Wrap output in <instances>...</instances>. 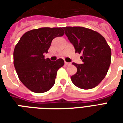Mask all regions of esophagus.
Instances as JSON below:
<instances>
[{
    "label": "esophagus",
    "instance_id": "obj_1",
    "mask_svg": "<svg viewBox=\"0 0 123 123\" xmlns=\"http://www.w3.org/2000/svg\"><path fill=\"white\" fill-rule=\"evenodd\" d=\"M64 64H66V65H70V62H64Z\"/></svg>",
    "mask_w": 123,
    "mask_h": 123
}]
</instances>
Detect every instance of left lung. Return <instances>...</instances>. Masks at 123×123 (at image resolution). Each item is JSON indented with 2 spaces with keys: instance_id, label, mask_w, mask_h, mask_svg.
Wrapping results in <instances>:
<instances>
[{
  "instance_id": "8db88e82",
  "label": "left lung",
  "mask_w": 123,
  "mask_h": 123,
  "mask_svg": "<svg viewBox=\"0 0 123 123\" xmlns=\"http://www.w3.org/2000/svg\"><path fill=\"white\" fill-rule=\"evenodd\" d=\"M65 34L74 47L76 53L82 54L83 64L73 62L77 72L71 76L78 88H95L103 80L111 64V50L100 33L84 27H65Z\"/></svg>"
}]
</instances>
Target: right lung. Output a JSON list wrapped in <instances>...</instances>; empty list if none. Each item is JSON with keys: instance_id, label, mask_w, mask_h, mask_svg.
<instances>
[{"instance_id": "1", "label": "right lung", "mask_w": 123, "mask_h": 123, "mask_svg": "<svg viewBox=\"0 0 123 123\" xmlns=\"http://www.w3.org/2000/svg\"><path fill=\"white\" fill-rule=\"evenodd\" d=\"M64 33L62 28L34 29L25 33L16 44L15 69L20 81L30 90L41 93L53 86L57 71L64 62L62 59L52 61L43 54L48 52L53 39Z\"/></svg>"}]
</instances>
